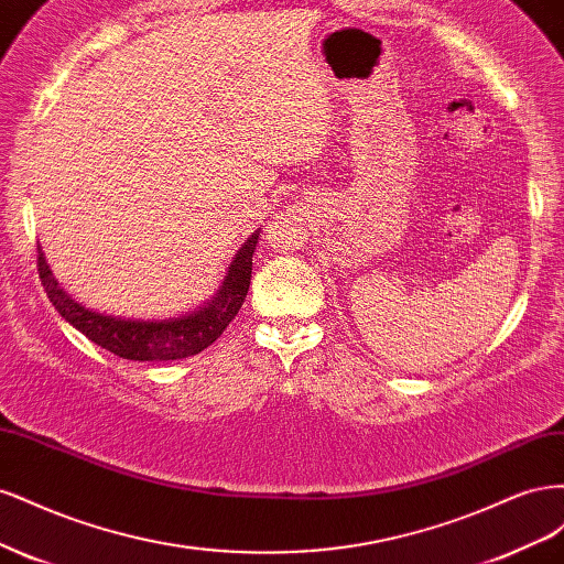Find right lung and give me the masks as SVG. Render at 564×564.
<instances>
[{
    "instance_id": "1",
    "label": "right lung",
    "mask_w": 564,
    "mask_h": 564,
    "mask_svg": "<svg viewBox=\"0 0 564 564\" xmlns=\"http://www.w3.org/2000/svg\"><path fill=\"white\" fill-rule=\"evenodd\" d=\"M256 230L247 237L245 245L237 249L235 259L220 282L218 292L195 311H187L178 317L166 319H135V317H115L108 313H98L87 308L65 292L61 282L51 272L42 247H37V268L40 280L48 301L61 313L65 322H70L77 332H82L96 346L106 348L124 360L139 362H169L183 360L209 348L214 340L226 332L228 324L235 319L237 311L249 292L251 282V256L259 245Z\"/></svg>"
}]
</instances>
